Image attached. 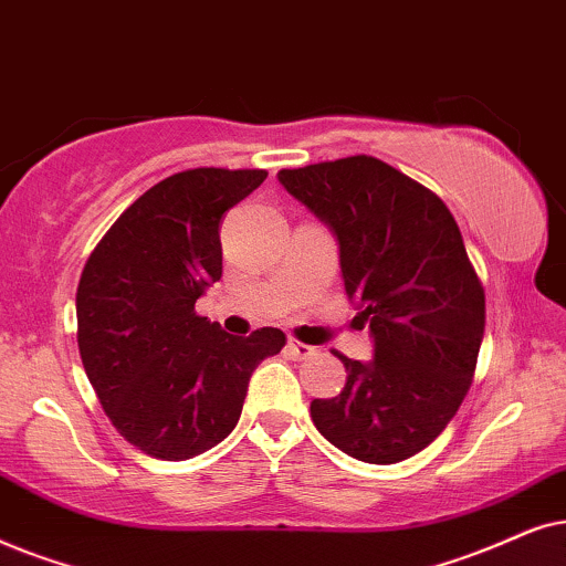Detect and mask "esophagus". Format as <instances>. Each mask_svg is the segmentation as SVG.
I'll return each mask as SVG.
<instances>
[{
    "mask_svg": "<svg viewBox=\"0 0 566 566\" xmlns=\"http://www.w3.org/2000/svg\"><path fill=\"white\" fill-rule=\"evenodd\" d=\"M287 354L292 359H307V357H313L315 349L303 342H297V338H287Z\"/></svg>",
    "mask_w": 566,
    "mask_h": 566,
    "instance_id": "obj_1",
    "label": "esophagus"
}]
</instances>
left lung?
Returning a JSON list of instances; mask_svg holds the SVG:
<instances>
[{
  "mask_svg": "<svg viewBox=\"0 0 566 566\" xmlns=\"http://www.w3.org/2000/svg\"><path fill=\"white\" fill-rule=\"evenodd\" d=\"M276 178L334 232L344 290L373 336L370 361L336 354L346 386L315 398L313 424L357 461H406L455 417L484 338V290L461 230L440 196L378 157Z\"/></svg>",
  "mask_w": 566,
  "mask_h": 566,
  "instance_id": "left-lung-1",
  "label": "left lung"
}]
</instances>
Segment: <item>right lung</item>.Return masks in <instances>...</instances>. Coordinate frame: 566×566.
I'll return each instance as SVG.
<instances>
[{"mask_svg": "<svg viewBox=\"0 0 566 566\" xmlns=\"http://www.w3.org/2000/svg\"><path fill=\"white\" fill-rule=\"evenodd\" d=\"M266 170L196 168L160 180L113 222L77 287L85 373L120 437L186 461L235 429L248 380L282 352L279 328L232 336L196 315L222 276V214Z\"/></svg>", "mask_w": 566, "mask_h": 566, "instance_id": "add662e5", "label": "right lung"}]
</instances>
